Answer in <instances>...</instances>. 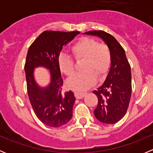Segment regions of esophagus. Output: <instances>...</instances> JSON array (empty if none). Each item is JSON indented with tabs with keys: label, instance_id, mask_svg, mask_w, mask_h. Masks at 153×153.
<instances>
[{
	"label": "esophagus",
	"instance_id": "esophagus-1",
	"mask_svg": "<svg viewBox=\"0 0 153 153\" xmlns=\"http://www.w3.org/2000/svg\"><path fill=\"white\" fill-rule=\"evenodd\" d=\"M86 95V92H75V98H78V99H81L83 98L84 96Z\"/></svg>",
	"mask_w": 153,
	"mask_h": 153
}]
</instances>
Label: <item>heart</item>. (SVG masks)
Masks as SVG:
<instances>
[{
	"label": "heart",
	"mask_w": 153,
	"mask_h": 153,
	"mask_svg": "<svg viewBox=\"0 0 153 153\" xmlns=\"http://www.w3.org/2000/svg\"><path fill=\"white\" fill-rule=\"evenodd\" d=\"M72 54L76 60L84 59L82 72L75 74L68 81L71 89L84 90L96 83L97 78L102 77L108 72L112 61V55L109 48L104 44H99L91 38L80 39L72 47ZM58 64L62 73L68 77L73 75L75 64L72 58L65 54H60Z\"/></svg>",
	"instance_id": "heart-1"
}]
</instances>
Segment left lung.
<instances>
[{"mask_svg": "<svg viewBox=\"0 0 153 153\" xmlns=\"http://www.w3.org/2000/svg\"><path fill=\"white\" fill-rule=\"evenodd\" d=\"M84 34L98 36L105 42L112 55V61L105 81L93 93L98 97L94 110L95 118L104 124H115L126 114L132 93L131 68L124 49L112 35L101 30Z\"/></svg>", "mask_w": 153, "mask_h": 153, "instance_id": "left-lung-1", "label": "left lung"}]
</instances>
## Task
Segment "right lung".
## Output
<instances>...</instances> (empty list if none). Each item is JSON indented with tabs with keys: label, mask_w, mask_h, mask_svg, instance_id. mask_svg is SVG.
Here are the masks:
<instances>
[{
	"label": "right lung",
	"mask_w": 153,
	"mask_h": 153,
	"mask_svg": "<svg viewBox=\"0 0 153 153\" xmlns=\"http://www.w3.org/2000/svg\"><path fill=\"white\" fill-rule=\"evenodd\" d=\"M78 34V31H44L28 49L24 69L29 101L38 119L50 127L65 125L72 117L75 98L71 90L63 92L64 81L58 58L64 46ZM38 66L50 70L51 83L46 88H41L35 81L33 70Z\"/></svg>",
	"instance_id": "1"
}]
</instances>
